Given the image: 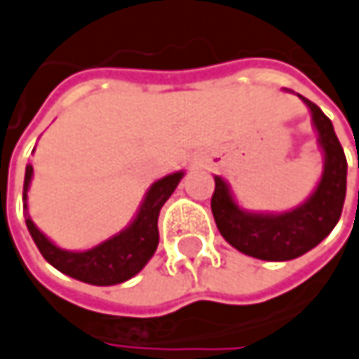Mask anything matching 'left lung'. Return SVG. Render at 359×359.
Here are the masks:
<instances>
[{"mask_svg": "<svg viewBox=\"0 0 359 359\" xmlns=\"http://www.w3.org/2000/svg\"><path fill=\"white\" fill-rule=\"evenodd\" d=\"M309 104L325 149V172L316 191L298 210L279 215H257L238 210L226 182L215 177L212 213L219 234L241 252L263 261H290L318 245L339 222L345 201L347 160L333 123L314 102ZM359 166V164H358Z\"/></svg>", "mask_w": 359, "mask_h": 359, "instance_id": "8db88e82", "label": "left lung"}]
</instances>
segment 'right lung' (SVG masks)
I'll return each mask as SVG.
<instances>
[{
  "instance_id": "1",
  "label": "right lung",
  "mask_w": 359,
  "mask_h": 359,
  "mask_svg": "<svg viewBox=\"0 0 359 359\" xmlns=\"http://www.w3.org/2000/svg\"><path fill=\"white\" fill-rule=\"evenodd\" d=\"M30 179H32V166L28 164L26 177H24V201H26V191H28ZM180 179H182V172H175L154 182L151 189L147 191L142 210L133 219V224L121 234L109 238L107 243L94 246L90 250H83V252H69V250L57 248L32 224L30 217H26V226H28L32 241L39 246L41 255L61 273L92 283V285L123 283L133 276H137L146 267L151 255L156 252L158 241H160L158 215H160L162 205L175 193Z\"/></svg>"
}]
</instances>
